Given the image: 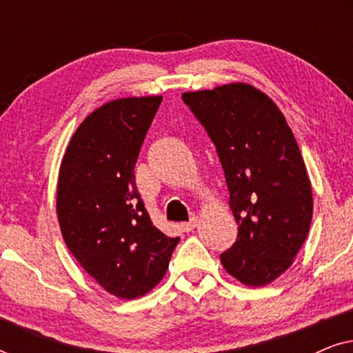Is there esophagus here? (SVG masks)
Listing matches in <instances>:
<instances>
[{
  "instance_id": "esophagus-1",
  "label": "esophagus",
  "mask_w": 353,
  "mask_h": 353,
  "mask_svg": "<svg viewBox=\"0 0 353 353\" xmlns=\"http://www.w3.org/2000/svg\"><path fill=\"white\" fill-rule=\"evenodd\" d=\"M197 226V216H192V219L190 220V221H186V223H183L181 225V228H183V231H192Z\"/></svg>"
}]
</instances>
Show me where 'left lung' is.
I'll use <instances>...</instances> for the list:
<instances>
[{
    "label": "left lung",
    "mask_w": 353,
    "mask_h": 353,
    "mask_svg": "<svg viewBox=\"0 0 353 353\" xmlns=\"http://www.w3.org/2000/svg\"><path fill=\"white\" fill-rule=\"evenodd\" d=\"M181 98L215 144L239 225L221 265L243 284L267 286L292 265L313 215L312 185L292 130L252 85L188 91Z\"/></svg>",
    "instance_id": "obj_1"
}]
</instances>
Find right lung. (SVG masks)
I'll use <instances>...</instances> for the list:
<instances>
[{
	"instance_id": "obj_1",
	"label": "right lung",
	"mask_w": 353,
	"mask_h": 353,
	"mask_svg": "<svg viewBox=\"0 0 353 353\" xmlns=\"http://www.w3.org/2000/svg\"><path fill=\"white\" fill-rule=\"evenodd\" d=\"M162 96L122 98L93 110L70 138L57 180L62 238L109 294L141 297L161 281L180 238L152 225L134 163Z\"/></svg>"
}]
</instances>
